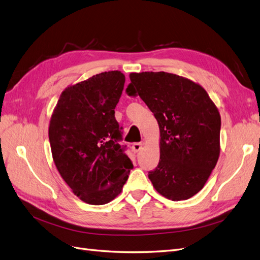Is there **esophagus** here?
<instances>
[{
    "instance_id": "1",
    "label": "esophagus",
    "mask_w": 260,
    "mask_h": 260,
    "mask_svg": "<svg viewBox=\"0 0 260 260\" xmlns=\"http://www.w3.org/2000/svg\"><path fill=\"white\" fill-rule=\"evenodd\" d=\"M142 143L141 142H138V143H133L132 144V151L135 152V153H138L141 148H142Z\"/></svg>"
}]
</instances>
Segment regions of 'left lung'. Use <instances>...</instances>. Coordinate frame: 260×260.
I'll return each instance as SVG.
<instances>
[{"instance_id": "8db88e82", "label": "left lung", "mask_w": 260, "mask_h": 260, "mask_svg": "<svg viewBox=\"0 0 260 260\" xmlns=\"http://www.w3.org/2000/svg\"><path fill=\"white\" fill-rule=\"evenodd\" d=\"M125 89L140 96L159 125L160 158L148 172L155 190L171 201H183L205 185L220 153L221 119L202 86L174 74H130Z\"/></svg>"}]
</instances>
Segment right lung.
<instances>
[{"label":"right lung","instance_id":"add662e5","mask_svg":"<svg viewBox=\"0 0 260 260\" xmlns=\"http://www.w3.org/2000/svg\"><path fill=\"white\" fill-rule=\"evenodd\" d=\"M124 81V75L114 70L68 86L50 121L55 166L78 198L91 205H104L120 194L133 168L119 144L122 127L115 118Z\"/></svg>","mask_w":260,"mask_h":260}]
</instances>
